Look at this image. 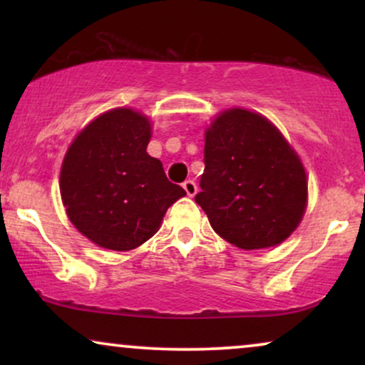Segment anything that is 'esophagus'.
<instances>
[{
  "label": "esophagus",
  "mask_w": 365,
  "mask_h": 365,
  "mask_svg": "<svg viewBox=\"0 0 365 365\" xmlns=\"http://www.w3.org/2000/svg\"><path fill=\"white\" fill-rule=\"evenodd\" d=\"M182 187H184V191H186V194H187L189 197L196 196L197 186H196V182L192 181V179H187V181H184V182H182Z\"/></svg>",
  "instance_id": "obj_1"
}]
</instances>
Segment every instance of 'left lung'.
Instances as JSON below:
<instances>
[{
	"mask_svg": "<svg viewBox=\"0 0 365 365\" xmlns=\"http://www.w3.org/2000/svg\"><path fill=\"white\" fill-rule=\"evenodd\" d=\"M196 202L214 231L236 247L277 246L296 231L307 206L301 159L261 114L234 108L206 131Z\"/></svg>",
	"mask_w": 365,
	"mask_h": 365,
	"instance_id": "1",
	"label": "left lung"
}]
</instances>
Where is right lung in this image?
<instances>
[{
	"label": "right lung",
	"instance_id": "add662e5",
	"mask_svg": "<svg viewBox=\"0 0 365 365\" xmlns=\"http://www.w3.org/2000/svg\"><path fill=\"white\" fill-rule=\"evenodd\" d=\"M151 123L116 108L89 123L69 146L59 191L69 221L111 251H129L158 232L168 207L186 191L146 153Z\"/></svg>",
	"mask_w": 365,
	"mask_h": 365
}]
</instances>
